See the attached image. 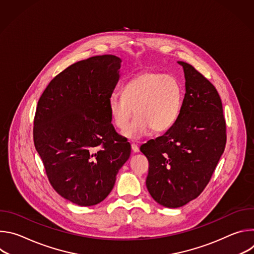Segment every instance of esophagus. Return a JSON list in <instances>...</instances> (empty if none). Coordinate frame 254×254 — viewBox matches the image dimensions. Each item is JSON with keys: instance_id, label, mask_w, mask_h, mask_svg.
I'll use <instances>...</instances> for the list:
<instances>
[{"instance_id": "obj_1", "label": "esophagus", "mask_w": 254, "mask_h": 254, "mask_svg": "<svg viewBox=\"0 0 254 254\" xmlns=\"http://www.w3.org/2000/svg\"><path fill=\"white\" fill-rule=\"evenodd\" d=\"M131 150H132L133 153H138L139 152V149L135 143H131Z\"/></svg>"}]
</instances>
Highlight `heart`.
Wrapping results in <instances>:
<instances>
[{
    "label": "heart",
    "instance_id": "heart-1",
    "mask_svg": "<svg viewBox=\"0 0 254 254\" xmlns=\"http://www.w3.org/2000/svg\"><path fill=\"white\" fill-rule=\"evenodd\" d=\"M184 90L173 75L159 71H146L133 76L108 99V112L116 127L124 129L134 113L138 117L123 132L129 139L168 130L182 111Z\"/></svg>",
    "mask_w": 254,
    "mask_h": 254
}]
</instances>
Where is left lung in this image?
Segmentation results:
<instances>
[{"instance_id": "obj_1", "label": "left lung", "mask_w": 254, "mask_h": 254, "mask_svg": "<svg viewBox=\"0 0 254 254\" xmlns=\"http://www.w3.org/2000/svg\"><path fill=\"white\" fill-rule=\"evenodd\" d=\"M183 67L186 93L172 127L140 147L150 163L146 185L153 199L179 208L205 189L226 144V124L220 96L192 65Z\"/></svg>"}]
</instances>
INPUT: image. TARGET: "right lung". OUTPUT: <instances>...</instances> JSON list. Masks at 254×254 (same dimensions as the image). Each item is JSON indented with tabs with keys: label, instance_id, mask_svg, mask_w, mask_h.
Wrapping results in <instances>:
<instances>
[{
	"label": "right lung",
	"instance_id": "add662e5",
	"mask_svg": "<svg viewBox=\"0 0 254 254\" xmlns=\"http://www.w3.org/2000/svg\"><path fill=\"white\" fill-rule=\"evenodd\" d=\"M121 65L115 55L70 65L51 80L36 110L34 143L50 183L79 206L103 201L130 156V144L115 130L107 105Z\"/></svg>",
	"mask_w": 254,
	"mask_h": 254
}]
</instances>
